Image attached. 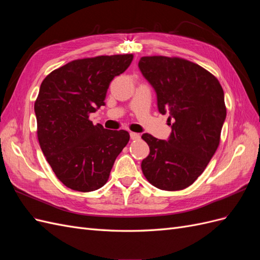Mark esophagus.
<instances>
[{"instance_id": "1", "label": "esophagus", "mask_w": 260, "mask_h": 260, "mask_svg": "<svg viewBox=\"0 0 260 260\" xmlns=\"http://www.w3.org/2000/svg\"><path fill=\"white\" fill-rule=\"evenodd\" d=\"M130 138H131V140H139L140 135H138V133H136V132H130Z\"/></svg>"}]
</instances>
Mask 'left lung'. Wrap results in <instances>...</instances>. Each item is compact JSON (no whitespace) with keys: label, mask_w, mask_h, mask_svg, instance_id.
I'll list each match as a JSON object with an SVG mask.
<instances>
[{"label":"left lung","mask_w":260,"mask_h":260,"mask_svg":"<svg viewBox=\"0 0 260 260\" xmlns=\"http://www.w3.org/2000/svg\"><path fill=\"white\" fill-rule=\"evenodd\" d=\"M139 68L157 94L160 114H169L167 141L144 133L149 154L143 175L152 185L179 191L194 183L216 153L226 116L224 93L217 78L180 57L143 56Z\"/></svg>","instance_id":"obj_1"}]
</instances>
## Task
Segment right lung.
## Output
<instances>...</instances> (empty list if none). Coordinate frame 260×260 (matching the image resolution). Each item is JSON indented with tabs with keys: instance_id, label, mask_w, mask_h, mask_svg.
Returning <instances> with one entry per match:
<instances>
[{
	"instance_id": "add662e5",
	"label": "right lung",
	"mask_w": 260,
	"mask_h": 260,
	"mask_svg": "<svg viewBox=\"0 0 260 260\" xmlns=\"http://www.w3.org/2000/svg\"><path fill=\"white\" fill-rule=\"evenodd\" d=\"M132 59V54L76 59L41 83L35 103L39 143L57 179L72 190L103 186L129 142L127 131L94 125L89 116L105 105L109 83Z\"/></svg>"
}]
</instances>
